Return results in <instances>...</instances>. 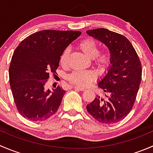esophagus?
<instances>
[{"mask_svg":"<svg viewBox=\"0 0 153 153\" xmlns=\"http://www.w3.org/2000/svg\"><path fill=\"white\" fill-rule=\"evenodd\" d=\"M74 89H77V90H80V91H84L85 90V87H83V86H75Z\"/></svg>","mask_w":153,"mask_h":153,"instance_id":"1","label":"esophagus"}]
</instances>
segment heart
<instances>
[{
	"mask_svg": "<svg viewBox=\"0 0 153 153\" xmlns=\"http://www.w3.org/2000/svg\"><path fill=\"white\" fill-rule=\"evenodd\" d=\"M78 47L88 58H94L95 64L100 69H106L109 66L111 60V55L109 52L105 51L99 52V46L96 41L92 38H86L78 44ZM69 49L67 48L61 53L59 62L62 67H66L67 64ZM95 74L92 71H76L69 75V81L72 84L78 86H86L95 80Z\"/></svg>",
	"mask_w": 153,
	"mask_h": 153,
	"instance_id": "b5f03b06",
	"label": "heart"
}]
</instances>
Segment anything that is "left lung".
Segmentation results:
<instances>
[{
	"mask_svg": "<svg viewBox=\"0 0 153 153\" xmlns=\"http://www.w3.org/2000/svg\"><path fill=\"white\" fill-rule=\"evenodd\" d=\"M86 34L106 45L111 55L107 72L98 82L106 98L97 95L86 109L99 122L117 123L134 105L141 81V61L133 46L122 35L104 28L87 30Z\"/></svg>",
	"mask_w": 153,
	"mask_h": 153,
	"instance_id": "left-lung-1",
	"label": "left lung"
}]
</instances>
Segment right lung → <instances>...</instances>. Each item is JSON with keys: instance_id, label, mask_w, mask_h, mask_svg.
I'll return each mask as SVG.
<instances>
[{"instance_id": "obj_1", "label": "right lung", "mask_w": 153, "mask_h": 153, "mask_svg": "<svg viewBox=\"0 0 153 153\" xmlns=\"http://www.w3.org/2000/svg\"><path fill=\"white\" fill-rule=\"evenodd\" d=\"M79 31L42 30L21 41L11 60L9 75L19 113L32 121L47 119L57 112L65 94L59 86L45 89L49 74L56 73L63 51L81 35Z\"/></svg>"}]
</instances>
